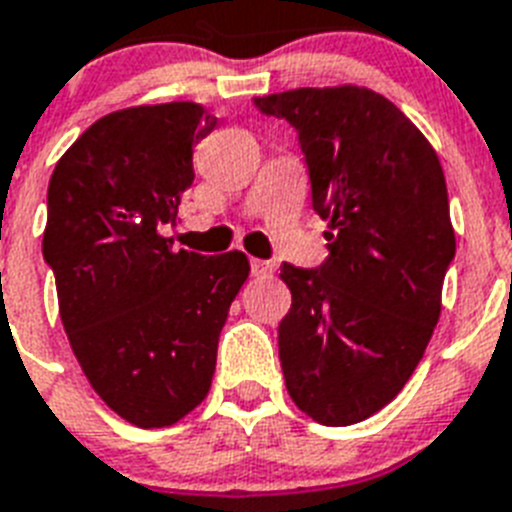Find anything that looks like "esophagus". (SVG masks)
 I'll use <instances>...</instances> for the list:
<instances>
[{
  "mask_svg": "<svg viewBox=\"0 0 512 512\" xmlns=\"http://www.w3.org/2000/svg\"><path fill=\"white\" fill-rule=\"evenodd\" d=\"M251 274L253 277H266V274H272V261L251 259Z\"/></svg>",
  "mask_w": 512,
  "mask_h": 512,
  "instance_id": "1",
  "label": "esophagus"
}]
</instances>
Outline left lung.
Masks as SVG:
<instances>
[{"label":"left lung","mask_w":512,"mask_h":512,"mask_svg":"<svg viewBox=\"0 0 512 512\" xmlns=\"http://www.w3.org/2000/svg\"><path fill=\"white\" fill-rule=\"evenodd\" d=\"M298 133L311 204L329 225L316 269L282 264L293 306L280 322L285 387L327 426L374 416L432 340L455 259L447 185L421 130L369 88L256 96Z\"/></svg>","instance_id":"obj_1"}]
</instances>
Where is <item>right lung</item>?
<instances>
[{
  "instance_id": "right-lung-1",
  "label": "right lung",
  "mask_w": 512,
  "mask_h": 512,
  "mask_svg": "<svg viewBox=\"0 0 512 512\" xmlns=\"http://www.w3.org/2000/svg\"><path fill=\"white\" fill-rule=\"evenodd\" d=\"M217 128L172 101L96 120L65 151L46 193L44 261L80 369L117 416L172 426L211 387L219 332L248 280L240 251H172L162 230L193 183V146Z\"/></svg>"
}]
</instances>
